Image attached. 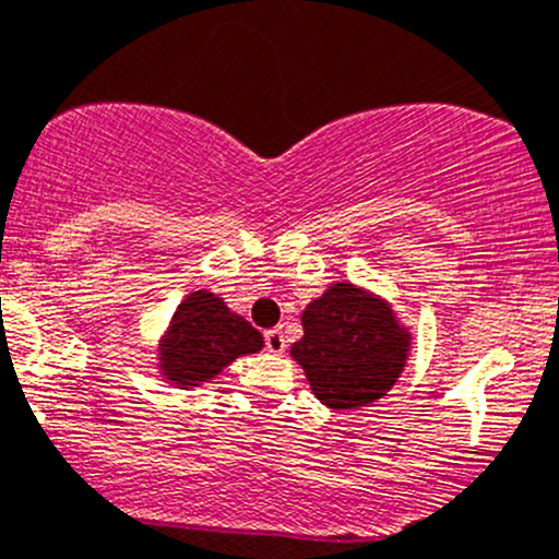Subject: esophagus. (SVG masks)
<instances>
[{
	"instance_id": "34e87169",
	"label": "esophagus",
	"mask_w": 559,
	"mask_h": 559,
	"mask_svg": "<svg viewBox=\"0 0 559 559\" xmlns=\"http://www.w3.org/2000/svg\"><path fill=\"white\" fill-rule=\"evenodd\" d=\"M263 343H266L269 354H282V350H285V346H287L282 330H266V335H263Z\"/></svg>"
}]
</instances>
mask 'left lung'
<instances>
[{"label":"left lung","instance_id":"obj_1","mask_svg":"<svg viewBox=\"0 0 559 559\" xmlns=\"http://www.w3.org/2000/svg\"><path fill=\"white\" fill-rule=\"evenodd\" d=\"M304 337L290 356L313 396L330 409H359L396 385L409 356V330L391 304L350 282H335L306 306Z\"/></svg>","mask_w":559,"mask_h":559}]
</instances>
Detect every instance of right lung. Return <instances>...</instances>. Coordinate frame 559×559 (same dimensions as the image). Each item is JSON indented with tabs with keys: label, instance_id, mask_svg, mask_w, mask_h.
I'll return each mask as SVG.
<instances>
[{
	"label": "right lung",
	"instance_id": "1",
	"mask_svg": "<svg viewBox=\"0 0 559 559\" xmlns=\"http://www.w3.org/2000/svg\"><path fill=\"white\" fill-rule=\"evenodd\" d=\"M263 348L261 332L229 311L224 298L209 290L190 293L174 311L160 337L158 367L179 388H198L229 367L237 356Z\"/></svg>",
	"mask_w": 559,
	"mask_h": 559
}]
</instances>
